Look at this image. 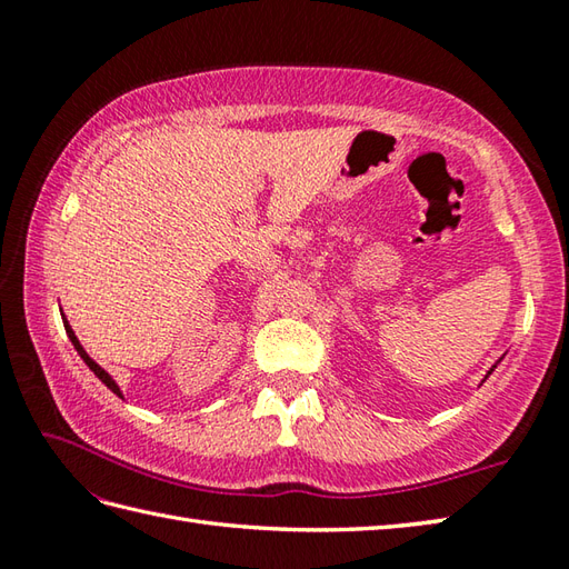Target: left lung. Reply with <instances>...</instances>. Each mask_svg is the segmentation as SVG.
<instances>
[{
  "label": "left lung",
  "instance_id": "1",
  "mask_svg": "<svg viewBox=\"0 0 569 569\" xmlns=\"http://www.w3.org/2000/svg\"><path fill=\"white\" fill-rule=\"evenodd\" d=\"M499 361H501V359H499ZM493 369H497V365H493V367H491V369H489V371H487V377H485V379H489V373H491V371H493Z\"/></svg>",
  "mask_w": 569,
  "mask_h": 569
}]
</instances>
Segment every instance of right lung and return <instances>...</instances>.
I'll return each mask as SVG.
<instances>
[{"instance_id": "obj_1", "label": "right lung", "mask_w": 569, "mask_h": 569, "mask_svg": "<svg viewBox=\"0 0 569 569\" xmlns=\"http://www.w3.org/2000/svg\"><path fill=\"white\" fill-rule=\"evenodd\" d=\"M63 325H66V332H68V340L72 342V347H76V352L80 355V359L84 361V365H88L90 367V371L94 373V377H98L104 386H107V389H110L112 393H117L119 398H124L122 396V389H119V386H117V381L110 377V373H107L100 365H98V361H94L88 352H84V349H82V345H80V340H78V337H76V332H72V328H70V322L66 320V316H63Z\"/></svg>"}]
</instances>
